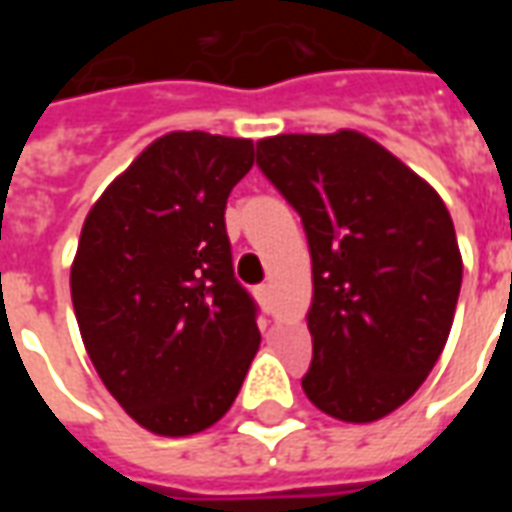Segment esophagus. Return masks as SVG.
I'll use <instances>...</instances> for the list:
<instances>
[{
  "label": "esophagus",
  "mask_w": 512,
  "mask_h": 512,
  "mask_svg": "<svg viewBox=\"0 0 512 512\" xmlns=\"http://www.w3.org/2000/svg\"><path fill=\"white\" fill-rule=\"evenodd\" d=\"M255 296H257V301H260V304L266 307L268 299H271V288H268V285H257Z\"/></svg>",
  "instance_id": "esophagus-1"
}]
</instances>
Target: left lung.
I'll list each match as a JSON object with an SVG mask.
<instances>
[{
  "label": "left lung",
  "mask_w": 512,
  "mask_h": 512,
  "mask_svg": "<svg viewBox=\"0 0 512 512\" xmlns=\"http://www.w3.org/2000/svg\"><path fill=\"white\" fill-rule=\"evenodd\" d=\"M257 167L299 211L310 244L304 392L323 414L354 425L392 414L450 337L463 260L447 205L351 128L260 139Z\"/></svg>",
  "instance_id": "1"
}]
</instances>
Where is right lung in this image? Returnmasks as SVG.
<instances>
[{
	"instance_id": "right-lung-1",
	"label": "right lung",
	"mask_w": 512,
	"mask_h": 512,
	"mask_svg": "<svg viewBox=\"0 0 512 512\" xmlns=\"http://www.w3.org/2000/svg\"><path fill=\"white\" fill-rule=\"evenodd\" d=\"M252 164V139L172 131L84 219L71 266L84 348L128 417L156 436L219 422L260 348L224 230L227 197Z\"/></svg>"
}]
</instances>
